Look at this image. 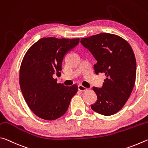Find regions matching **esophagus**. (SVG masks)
I'll list each match as a JSON object with an SVG mask.
<instances>
[{
	"label": "esophagus",
	"instance_id": "34e87169",
	"mask_svg": "<svg viewBox=\"0 0 148 148\" xmlns=\"http://www.w3.org/2000/svg\"><path fill=\"white\" fill-rule=\"evenodd\" d=\"M78 90L81 92H84V91H86V90H87V88L86 87L82 86V84H79L78 86Z\"/></svg>",
	"mask_w": 148,
	"mask_h": 148
}]
</instances>
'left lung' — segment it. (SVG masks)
<instances>
[{
    "instance_id": "left-lung-1",
    "label": "left lung",
    "mask_w": 148,
    "mask_h": 148,
    "mask_svg": "<svg viewBox=\"0 0 148 148\" xmlns=\"http://www.w3.org/2000/svg\"><path fill=\"white\" fill-rule=\"evenodd\" d=\"M97 63L94 69L106 76L101 88L94 86L97 100L92 109L104 116L113 115L123 108L135 83L136 62L131 45L117 35L101 33L81 39Z\"/></svg>"
}]
</instances>
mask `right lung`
Wrapping results in <instances>:
<instances>
[{"label":"right lung","mask_w":148,"mask_h":148,"mask_svg":"<svg viewBox=\"0 0 148 148\" xmlns=\"http://www.w3.org/2000/svg\"><path fill=\"white\" fill-rule=\"evenodd\" d=\"M79 40L43 38L26 53L20 67V87L28 107L39 118L54 120L61 117L78 90L77 84H58L53 75H60L64 56Z\"/></svg>","instance_id":"1"}]
</instances>
